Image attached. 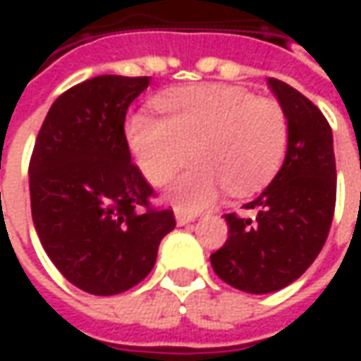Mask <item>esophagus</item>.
<instances>
[{"instance_id":"obj_1","label":"esophagus","mask_w":361,"mask_h":361,"mask_svg":"<svg viewBox=\"0 0 361 361\" xmlns=\"http://www.w3.org/2000/svg\"><path fill=\"white\" fill-rule=\"evenodd\" d=\"M174 219H176V225H178V227H185V225H188V223H192L197 216L188 215V213H183V211H176V213H174Z\"/></svg>"}]
</instances>
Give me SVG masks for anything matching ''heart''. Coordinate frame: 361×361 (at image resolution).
I'll list each match as a JSON object with an SVG mask.
<instances>
[{"label": "heart", "instance_id": "heart-1", "mask_svg": "<svg viewBox=\"0 0 361 361\" xmlns=\"http://www.w3.org/2000/svg\"><path fill=\"white\" fill-rule=\"evenodd\" d=\"M157 108L160 118L138 112L126 120V142L152 185H164L190 148L195 164L164 192L178 211H202L227 188L255 192L283 162L287 118L273 100L225 84H197L162 92Z\"/></svg>", "mask_w": 361, "mask_h": 361}]
</instances>
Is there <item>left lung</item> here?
<instances>
[{
  "instance_id": "left-lung-1",
  "label": "left lung",
  "mask_w": 361,
  "mask_h": 361,
  "mask_svg": "<svg viewBox=\"0 0 361 361\" xmlns=\"http://www.w3.org/2000/svg\"><path fill=\"white\" fill-rule=\"evenodd\" d=\"M287 118L281 169L243 209L225 215L229 239L211 255L215 273L247 293H273L299 279L319 255L336 209L334 134L319 108L281 80H267Z\"/></svg>"
}]
</instances>
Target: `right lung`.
I'll return each instance as SVG.
<instances>
[{"instance_id":"add662e5","label":"right lung","mask_w":361,"mask_h":361,"mask_svg":"<svg viewBox=\"0 0 361 361\" xmlns=\"http://www.w3.org/2000/svg\"><path fill=\"white\" fill-rule=\"evenodd\" d=\"M150 78L96 76L51 104L30 162L32 219L63 277L92 295H116L152 271L174 229L154 211L152 188L132 164L124 134L128 106Z\"/></svg>"}]
</instances>
